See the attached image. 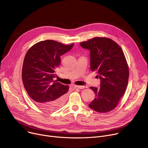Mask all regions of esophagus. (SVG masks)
Listing matches in <instances>:
<instances>
[{
	"label": "esophagus",
	"mask_w": 148,
	"mask_h": 148,
	"mask_svg": "<svg viewBox=\"0 0 148 148\" xmlns=\"http://www.w3.org/2000/svg\"><path fill=\"white\" fill-rule=\"evenodd\" d=\"M75 88H78L79 89H83V88H86L87 87L86 86H75Z\"/></svg>",
	"instance_id": "obj_1"
}]
</instances>
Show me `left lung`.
Listing matches in <instances>:
<instances>
[{"label":"left lung","mask_w":148,"mask_h":148,"mask_svg":"<svg viewBox=\"0 0 148 148\" xmlns=\"http://www.w3.org/2000/svg\"><path fill=\"white\" fill-rule=\"evenodd\" d=\"M90 51V67L100 79V88L91 87L95 94L88 105L90 108L104 113L114 110L128 85L129 70L121 47L108 38L95 37L80 43Z\"/></svg>","instance_id":"8db88e82"}]
</instances>
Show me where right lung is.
<instances>
[{"label": "right lung", "instance_id": "obj_1", "mask_svg": "<svg viewBox=\"0 0 148 148\" xmlns=\"http://www.w3.org/2000/svg\"><path fill=\"white\" fill-rule=\"evenodd\" d=\"M73 46L47 40L35 44L26 54L22 69L23 85L30 97L42 110L55 111L66 102L69 86L54 78L61 62L60 56Z\"/></svg>", "mask_w": 148, "mask_h": 148}]
</instances>
